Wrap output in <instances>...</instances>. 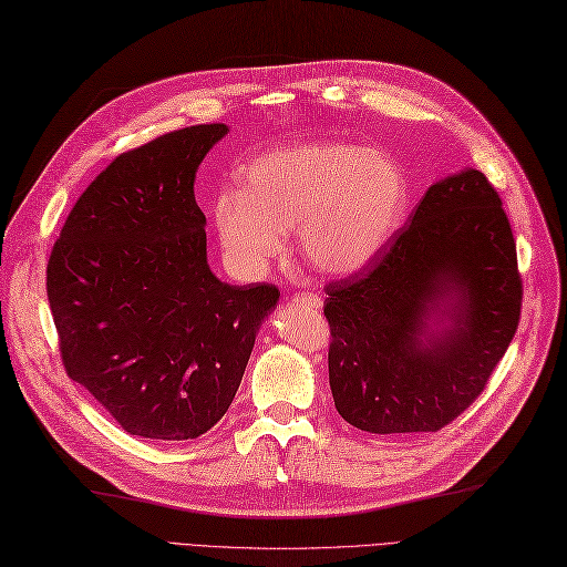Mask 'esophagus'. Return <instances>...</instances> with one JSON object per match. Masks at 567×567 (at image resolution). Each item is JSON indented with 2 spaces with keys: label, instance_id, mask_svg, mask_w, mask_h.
I'll list each match as a JSON object with an SVG mask.
<instances>
[{
  "label": "esophagus",
  "instance_id": "1",
  "mask_svg": "<svg viewBox=\"0 0 567 567\" xmlns=\"http://www.w3.org/2000/svg\"><path fill=\"white\" fill-rule=\"evenodd\" d=\"M296 300L302 302V305H308V308H312V310L321 308V298L317 293H296Z\"/></svg>",
  "mask_w": 567,
  "mask_h": 567
}]
</instances>
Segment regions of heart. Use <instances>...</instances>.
Segmentation results:
<instances>
[{
	"label": "heart",
	"mask_w": 567,
	"mask_h": 567,
	"mask_svg": "<svg viewBox=\"0 0 567 567\" xmlns=\"http://www.w3.org/2000/svg\"><path fill=\"white\" fill-rule=\"evenodd\" d=\"M401 164L355 143L290 145L240 169V190L212 203L214 226L236 265L257 269L296 231L308 262L353 274L386 248L408 209Z\"/></svg>",
	"instance_id": "1"
}]
</instances>
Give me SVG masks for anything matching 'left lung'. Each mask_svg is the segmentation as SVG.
Returning a JSON list of instances; mask_svg holds the SVG:
<instances>
[{
    "label": "left lung",
    "instance_id": "8db88e82",
    "mask_svg": "<svg viewBox=\"0 0 567 567\" xmlns=\"http://www.w3.org/2000/svg\"><path fill=\"white\" fill-rule=\"evenodd\" d=\"M453 292L456 327L422 344L425 319ZM324 293L339 415L370 434L443 430L486 389L523 310L496 188L474 169L439 181L370 265Z\"/></svg>",
    "mask_w": 567,
    "mask_h": 567
}]
</instances>
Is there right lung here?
<instances>
[{
	"label": "right lung",
	"mask_w": 567,
	"mask_h": 567,
	"mask_svg": "<svg viewBox=\"0 0 567 567\" xmlns=\"http://www.w3.org/2000/svg\"><path fill=\"white\" fill-rule=\"evenodd\" d=\"M226 131L188 126L118 155L75 200L50 255L61 364L133 436L212 430L281 296L209 271L193 183Z\"/></svg>",
	"instance_id": "1"
}]
</instances>
